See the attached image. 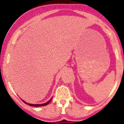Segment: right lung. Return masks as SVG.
<instances>
[{
	"mask_svg": "<svg viewBox=\"0 0 124 124\" xmlns=\"http://www.w3.org/2000/svg\"><path fill=\"white\" fill-rule=\"evenodd\" d=\"M51 100H52V99H51V100H49V101H48V102H46V103H44V104H28V103H25V101H24L23 100H22L24 102L25 104H28L29 105V106H32V107H42V106H46V105H48V104H49L50 102L51 101Z\"/></svg>",
	"mask_w": 124,
	"mask_h": 124,
	"instance_id": "add662e5",
	"label": "right lung"
}]
</instances>
